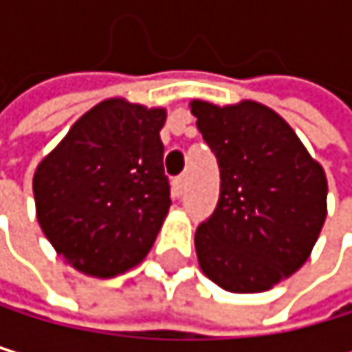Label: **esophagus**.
Returning <instances> with one entry per match:
<instances>
[{"label": "esophagus", "instance_id": "34e87169", "mask_svg": "<svg viewBox=\"0 0 352 352\" xmlns=\"http://www.w3.org/2000/svg\"><path fill=\"white\" fill-rule=\"evenodd\" d=\"M184 190H186V177L182 175V177H175V179H173V194H175V196H182Z\"/></svg>", "mask_w": 352, "mask_h": 352}]
</instances>
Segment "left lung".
<instances>
[{"instance_id": "obj_1", "label": "left lung", "mask_w": 352, "mask_h": 352, "mask_svg": "<svg viewBox=\"0 0 352 352\" xmlns=\"http://www.w3.org/2000/svg\"><path fill=\"white\" fill-rule=\"evenodd\" d=\"M219 164V200L196 230L200 270L232 294L268 292L310 258L327 217V177L296 131L258 101L190 103Z\"/></svg>"}]
</instances>
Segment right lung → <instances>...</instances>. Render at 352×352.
I'll use <instances>...</instances> for the list:
<instances>
[{"label": "right lung", "mask_w": 352, "mask_h": 352, "mask_svg": "<svg viewBox=\"0 0 352 352\" xmlns=\"http://www.w3.org/2000/svg\"><path fill=\"white\" fill-rule=\"evenodd\" d=\"M164 107L113 97L88 109L33 175L42 232L76 270L109 278L143 262L170 207Z\"/></svg>", "instance_id": "add662e5"}]
</instances>
